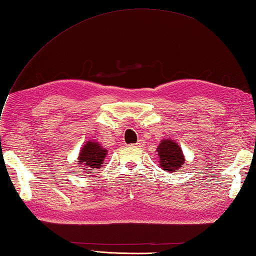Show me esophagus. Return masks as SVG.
Returning a JSON list of instances; mask_svg holds the SVG:
<instances>
[{
	"instance_id": "esophagus-1",
	"label": "esophagus",
	"mask_w": 256,
	"mask_h": 256,
	"mask_svg": "<svg viewBox=\"0 0 256 256\" xmlns=\"http://www.w3.org/2000/svg\"><path fill=\"white\" fill-rule=\"evenodd\" d=\"M135 146H138V148H142V146L144 145V140H138L136 144H134Z\"/></svg>"
}]
</instances>
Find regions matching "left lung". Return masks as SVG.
<instances>
[{
	"label": "left lung",
	"instance_id": "8db88e82",
	"mask_svg": "<svg viewBox=\"0 0 256 256\" xmlns=\"http://www.w3.org/2000/svg\"><path fill=\"white\" fill-rule=\"evenodd\" d=\"M158 155V166L162 170L172 172L179 170L184 162L182 148L172 138H164L156 150Z\"/></svg>",
	"mask_w": 256,
	"mask_h": 256
}]
</instances>
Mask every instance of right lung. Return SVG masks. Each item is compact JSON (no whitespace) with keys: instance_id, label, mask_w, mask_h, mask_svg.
Masks as SVG:
<instances>
[{"instance_id":"obj_1","label":"right lung","mask_w":256,"mask_h":256,"mask_svg":"<svg viewBox=\"0 0 256 256\" xmlns=\"http://www.w3.org/2000/svg\"><path fill=\"white\" fill-rule=\"evenodd\" d=\"M106 154V148H103L94 140H86L82 148L79 152V157L77 160L78 165L80 167H84V170H86V172H94L96 170L102 167V164H104Z\"/></svg>"}]
</instances>
